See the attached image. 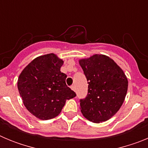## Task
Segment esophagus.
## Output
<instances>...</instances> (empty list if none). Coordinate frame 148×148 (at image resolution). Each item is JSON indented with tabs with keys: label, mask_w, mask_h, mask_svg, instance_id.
Segmentation results:
<instances>
[{
	"label": "esophagus",
	"mask_w": 148,
	"mask_h": 148,
	"mask_svg": "<svg viewBox=\"0 0 148 148\" xmlns=\"http://www.w3.org/2000/svg\"><path fill=\"white\" fill-rule=\"evenodd\" d=\"M71 89H72V90H74V91H75V86H72Z\"/></svg>",
	"instance_id": "1"
}]
</instances>
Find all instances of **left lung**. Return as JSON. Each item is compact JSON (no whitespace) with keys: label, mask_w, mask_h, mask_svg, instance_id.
I'll return each instance as SVG.
<instances>
[{"label":"left lung","mask_w":148,"mask_h":148,"mask_svg":"<svg viewBox=\"0 0 148 148\" xmlns=\"http://www.w3.org/2000/svg\"><path fill=\"white\" fill-rule=\"evenodd\" d=\"M79 64L89 84L87 96L80 99L82 114L94 123L110 119L125 101L126 75L113 59L104 55H94L80 60Z\"/></svg>","instance_id":"8db88e82"}]
</instances>
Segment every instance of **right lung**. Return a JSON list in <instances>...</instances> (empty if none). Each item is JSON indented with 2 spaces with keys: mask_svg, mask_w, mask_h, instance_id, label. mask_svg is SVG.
<instances>
[{
  "mask_svg": "<svg viewBox=\"0 0 148 148\" xmlns=\"http://www.w3.org/2000/svg\"><path fill=\"white\" fill-rule=\"evenodd\" d=\"M64 61L53 53L39 56L19 75L18 89L24 106L42 120L55 118L66 100L76 96L66 84V75L60 71Z\"/></svg>",
  "mask_w": 148,
  "mask_h": 148,
  "instance_id": "obj_1",
  "label": "right lung"
}]
</instances>
